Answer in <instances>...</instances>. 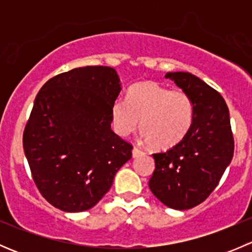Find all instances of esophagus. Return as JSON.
Listing matches in <instances>:
<instances>
[{
    "instance_id": "esophagus-1",
    "label": "esophagus",
    "mask_w": 252,
    "mask_h": 252,
    "mask_svg": "<svg viewBox=\"0 0 252 252\" xmlns=\"http://www.w3.org/2000/svg\"><path fill=\"white\" fill-rule=\"evenodd\" d=\"M140 155H142L141 150L139 149V147L134 146V149H133V157H139V156H140Z\"/></svg>"
}]
</instances>
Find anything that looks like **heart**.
Returning a JSON list of instances; mask_svg holds the SVG:
<instances>
[{"label":"heart","mask_w":252,"mask_h":252,"mask_svg":"<svg viewBox=\"0 0 252 252\" xmlns=\"http://www.w3.org/2000/svg\"><path fill=\"white\" fill-rule=\"evenodd\" d=\"M114 130L128 136L140 121L142 136L159 150L179 144L187 135L194 116L191 98L182 90H169L157 81L131 86L126 100L117 98L111 107Z\"/></svg>","instance_id":"b5f03b06"}]
</instances>
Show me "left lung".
Instances as JSON below:
<instances>
[{"label":"left lung","mask_w":252,"mask_h":252,"mask_svg":"<svg viewBox=\"0 0 252 252\" xmlns=\"http://www.w3.org/2000/svg\"><path fill=\"white\" fill-rule=\"evenodd\" d=\"M191 98V126L183 140L154 154L152 194L174 210H189L205 201L232 162L234 139L227 103L218 91L191 73H167Z\"/></svg>","instance_id":"8db88e82"}]
</instances>
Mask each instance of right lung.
<instances>
[{
  "label": "right lung",
  "mask_w": 252,
  "mask_h": 252,
  "mask_svg": "<svg viewBox=\"0 0 252 252\" xmlns=\"http://www.w3.org/2000/svg\"><path fill=\"white\" fill-rule=\"evenodd\" d=\"M116 70L88 65L44 84L23 134L24 154L42 196L64 212L94 207L131 158V146L111 129L121 93Z\"/></svg>",
  "instance_id": "obj_1"
}]
</instances>
